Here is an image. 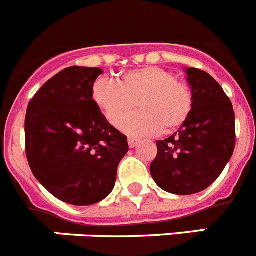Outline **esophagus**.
I'll return each mask as SVG.
<instances>
[{"mask_svg": "<svg viewBox=\"0 0 256 256\" xmlns=\"http://www.w3.org/2000/svg\"><path fill=\"white\" fill-rule=\"evenodd\" d=\"M128 144H130V148H136V146L138 144V140H136V138H128Z\"/></svg>", "mask_w": 256, "mask_h": 256, "instance_id": "esophagus-1", "label": "esophagus"}]
</instances>
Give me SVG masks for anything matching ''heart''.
I'll use <instances>...</instances> for the list:
<instances>
[{
	"label": "heart",
	"mask_w": 256,
	"mask_h": 256,
	"mask_svg": "<svg viewBox=\"0 0 256 256\" xmlns=\"http://www.w3.org/2000/svg\"><path fill=\"white\" fill-rule=\"evenodd\" d=\"M92 97L106 120L115 126L137 104L141 112L120 126L124 132L133 136L177 130L188 119L194 102L188 84L159 66L130 70L119 83L98 79L92 88Z\"/></svg>",
	"instance_id": "1"
}]
</instances>
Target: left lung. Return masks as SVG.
<instances>
[{
	"label": "left lung",
	"mask_w": 256,
	"mask_h": 256,
	"mask_svg": "<svg viewBox=\"0 0 256 256\" xmlns=\"http://www.w3.org/2000/svg\"><path fill=\"white\" fill-rule=\"evenodd\" d=\"M192 110L186 123L162 141L150 173L155 183L174 195L204 191L220 176L236 144L234 112L216 79L196 68H187Z\"/></svg>",
	"instance_id": "obj_1"
}]
</instances>
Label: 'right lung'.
<instances>
[{
  "label": "right lung",
  "mask_w": 256,
  "mask_h": 256,
  "mask_svg": "<svg viewBox=\"0 0 256 256\" xmlns=\"http://www.w3.org/2000/svg\"><path fill=\"white\" fill-rule=\"evenodd\" d=\"M100 68L70 66L47 80L26 108V152L32 173L66 204L87 206L110 195L126 137L106 120L92 88Z\"/></svg>",
  "instance_id": "obj_1"
}]
</instances>
